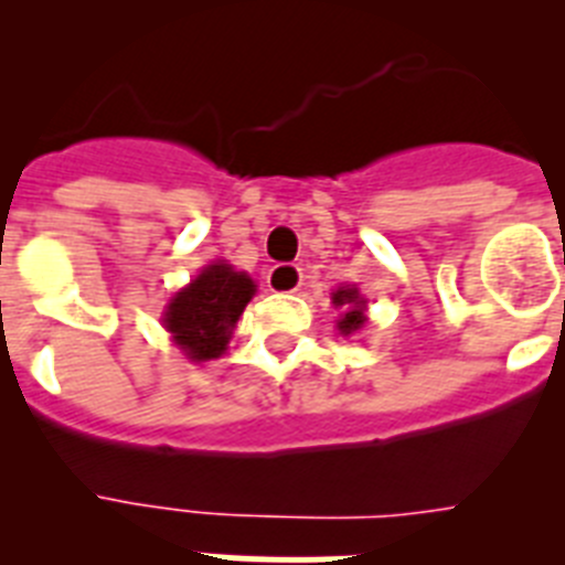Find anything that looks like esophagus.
<instances>
[{
    "label": "esophagus",
    "instance_id": "esophagus-1",
    "mask_svg": "<svg viewBox=\"0 0 565 565\" xmlns=\"http://www.w3.org/2000/svg\"><path fill=\"white\" fill-rule=\"evenodd\" d=\"M268 282V291H277V294H294L299 286H302V271L291 263H279L268 271L266 277Z\"/></svg>",
    "mask_w": 565,
    "mask_h": 565
}]
</instances>
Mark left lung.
Segmentation results:
<instances>
[{
    "label": "left lung",
    "instance_id": "obj_1",
    "mask_svg": "<svg viewBox=\"0 0 565 565\" xmlns=\"http://www.w3.org/2000/svg\"><path fill=\"white\" fill-rule=\"evenodd\" d=\"M333 306L342 308V313H339L337 319V328L342 337H351V333H356L359 328L367 322V317H364V311H367V299L359 294V288H337L333 291Z\"/></svg>",
    "mask_w": 565,
    "mask_h": 565
}]
</instances>
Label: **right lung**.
Returning a JSON list of instances; mask_svg holds the SVG:
<instances>
[{"label": "right lung", "instance_id": "1", "mask_svg": "<svg viewBox=\"0 0 565 565\" xmlns=\"http://www.w3.org/2000/svg\"><path fill=\"white\" fill-rule=\"evenodd\" d=\"M254 291L257 286L246 271H234L228 263H212L169 299L163 328L192 362L223 356Z\"/></svg>", "mask_w": 565, "mask_h": 565}]
</instances>
